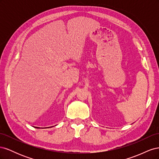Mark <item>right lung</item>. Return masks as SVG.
I'll return each instance as SVG.
<instances>
[{"instance_id":"1","label":"right lung","mask_w":159,"mask_h":159,"mask_svg":"<svg viewBox=\"0 0 159 159\" xmlns=\"http://www.w3.org/2000/svg\"><path fill=\"white\" fill-rule=\"evenodd\" d=\"M36 128H38V127H36Z\"/></svg>"}]
</instances>
